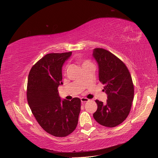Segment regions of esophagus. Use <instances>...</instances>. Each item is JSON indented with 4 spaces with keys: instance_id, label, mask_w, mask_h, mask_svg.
<instances>
[{
    "instance_id": "1",
    "label": "esophagus",
    "mask_w": 158,
    "mask_h": 158,
    "mask_svg": "<svg viewBox=\"0 0 158 158\" xmlns=\"http://www.w3.org/2000/svg\"><path fill=\"white\" fill-rule=\"evenodd\" d=\"M81 101L82 103H85L86 102H88L89 101V99L87 98H85V97H82L81 98Z\"/></svg>"
}]
</instances>
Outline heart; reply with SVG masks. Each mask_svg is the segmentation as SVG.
Listing matches in <instances>:
<instances>
[{"label": "heart", "mask_w": 158, "mask_h": 158, "mask_svg": "<svg viewBox=\"0 0 158 158\" xmlns=\"http://www.w3.org/2000/svg\"><path fill=\"white\" fill-rule=\"evenodd\" d=\"M79 61L81 64L82 67H84L85 65H89V64H92L91 62L89 60H82V59H79ZM65 69V68H64Z\"/></svg>", "instance_id": "obj_1"}]
</instances>
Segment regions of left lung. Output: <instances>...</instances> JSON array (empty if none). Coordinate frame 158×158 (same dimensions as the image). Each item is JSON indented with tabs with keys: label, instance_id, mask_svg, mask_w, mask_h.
<instances>
[{
	"label": "left lung",
	"instance_id": "8db88e82",
	"mask_svg": "<svg viewBox=\"0 0 158 158\" xmlns=\"http://www.w3.org/2000/svg\"><path fill=\"white\" fill-rule=\"evenodd\" d=\"M93 56L98 64L99 81L108 94L106 104L95 101L97 110L93 117L101 125L115 127L123 123L131 109L134 93L132 77L124 63L106 49L95 48Z\"/></svg>",
	"mask_w": 158,
	"mask_h": 158
}]
</instances>
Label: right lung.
Masks as SVG:
<instances>
[{
	"label": "right lung",
	"mask_w": 158,
	"mask_h": 158,
	"mask_svg": "<svg viewBox=\"0 0 158 158\" xmlns=\"http://www.w3.org/2000/svg\"><path fill=\"white\" fill-rule=\"evenodd\" d=\"M72 52L46 54L31 67L27 84V101L35 120L45 131L56 137L73 132L78 123L81 99L61 101L62 66Z\"/></svg>",
	"instance_id": "right-lung-1"
}]
</instances>
